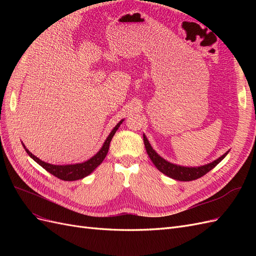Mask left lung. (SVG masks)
Segmentation results:
<instances>
[{
	"label": "left lung",
	"mask_w": 256,
	"mask_h": 256,
	"mask_svg": "<svg viewBox=\"0 0 256 256\" xmlns=\"http://www.w3.org/2000/svg\"><path fill=\"white\" fill-rule=\"evenodd\" d=\"M143 140H144L147 154H148L150 160L152 161V164L156 166V168L159 170V171L168 177L174 178L176 180H182V182L194 180L200 177L204 176L206 173H208L210 170H212L216 164H218L219 162L228 154V152H226L219 159H216L214 162H212V164H208L203 166L186 168V166L170 164V162H168L164 158H161L159 154L152 150V147L150 146L148 140H147V138L144 134H143Z\"/></svg>",
	"instance_id": "left-lung-1"
}]
</instances>
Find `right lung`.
<instances>
[{
    "mask_svg": "<svg viewBox=\"0 0 256 256\" xmlns=\"http://www.w3.org/2000/svg\"><path fill=\"white\" fill-rule=\"evenodd\" d=\"M122 122V120H120L118 125L114 127V129L111 131V134H109V136L106 138V140L104 146L102 147V150H100L94 157H92L90 160L83 162V164H68V166H54V164H46V162L42 161L40 159H38L36 156H34L32 152H28L26 148L24 145H23V147H24L26 152L28 154V156L33 160H35L38 164L42 166L46 171H48L50 174L60 178V180H65V182L78 180H81V178H84L85 176L90 175L104 161L108 152H109V146H110V142L112 140V138L115 134L116 130H118V127L120 126Z\"/></svg>",
    "mask_w": 256,
    "mask_h": 256,
    "instance_id": "right-lung-1",
    "label": "right lung"
}]
</instances>
